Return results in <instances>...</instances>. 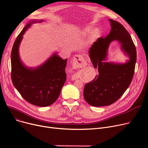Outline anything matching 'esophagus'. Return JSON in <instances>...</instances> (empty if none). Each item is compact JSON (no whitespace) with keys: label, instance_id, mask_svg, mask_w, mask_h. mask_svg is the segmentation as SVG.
Returning <instances> with one entry per match:
<instances>
[{"label":"esophagus","instance_id":"34e87169","mask_svg":"<svg viewBox=\"0 0 148 148\" xmlns=\"http://www.w3.org/2000/svg\"><path fill=\"white\" fill-rule=\"evenodd\" d=\"M86 65V62L81 55H75L73 60V66L74 68H80L84 67ZM71 79L74 80L76 79V76L74 74L71 77Z\"/></svg>","mask_w":148,"mask_h":148}]
</instances>
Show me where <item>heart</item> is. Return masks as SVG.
<instances>
[{"instance_id": "b5f03b06", "label": "heart", "mask_w": 148, "mask_h": 148, "mask_svg": "<svg viewBox=\"0 0 148 148\" xmlns=\"http://www.w3.org/2000/svg\"><path fill=\"white\" fill-rule=\"evenodd\" d=\"M94 27L92 26H88L82 29L80 32V36L84 38L88 34H90L89 36L88 42L94 43L99 38L101 32L99 28H95L93 29Z\"/></svg>"}]
</instances>
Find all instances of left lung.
I'll return each mask as SVG.
<instances>
[{"mask_svg": "<svg viewBox=\"0 0 148 148\" xmlns=\"http://www.w3.org/2000/svg\"><path fill=\"white\" fill-rule=\"evenodd\" d=\"M110 32L104 38L101 37L89 49V57L98 75L85 84V101L94 107L109 106L116 102L125 92L133 79L136 63V47L128 31L121 23L112 19ZM117 41L121 51L129 59L125 63L107 62L110 44Z\"/></svg>", "mask_w": 148, "mask_h": 148, "instance_id": "8db88e82", "label": "left lung"}]
</instances>
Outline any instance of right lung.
<instances>
[{
  "label": "right lung",
  "instance_id": "obj_1",
  "mask_svg": "<svg viewBox=\"0 0 148 148\" xmlns=\"http://www.w3.org/2000/svg\"><path fill=\"white\" fill-rule=\"evenodd\" d=\"M43 21L29 20L17 37L11 51V79L14 87L27 102L40 107L49 106L56 101L66 79L67 59L60 58L58 52L36 67L26 66L20 59L19 47L23 35L34 23Z\"/></svg>",
  "mask_w": 148,
  "mask_h": 148
}]
</instances>
